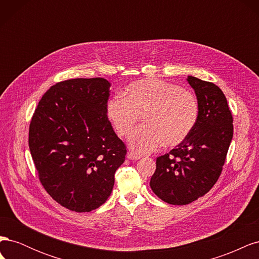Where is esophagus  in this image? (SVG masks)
<instances>
[{"instance_id": "34e87169", "label": "esophagus", "mask_w": 259, "mask_h": 259, "mask_svg": "<svg viewBox=\"0 0 259 259\" xmlns=\"http://www.w3.org/2000/svg\"><path fill=\"white\" fill-rule=\"evenodd\" d=\"M127 158H128L130 160H139L140 158H142V155L131 151V152H128V153H127Z\"/></svg>"}]
</instances>
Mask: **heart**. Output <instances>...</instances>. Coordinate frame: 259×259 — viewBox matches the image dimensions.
<instances>
[{
  "instance_id": "obj_1",
  "label": "heart",
  "mask_w": 259,
  "mask_h": 259,
  "mask_svg": "<svg viewBox=\"0 0 259 259\" xmlns=\"http://www.w3.org/2000/svg\"><path fill=\"white\" fill-rule=\"evenodd\" d=\"M107 116L116 134L128 136L144 116L145 124L132 133L130 146L139 153L155 151L162 144L178 146L189 137L199 117L197 97L189 91L159 79L131 84L125 96L108 100Z\"/></svg>"
}]
</instances>
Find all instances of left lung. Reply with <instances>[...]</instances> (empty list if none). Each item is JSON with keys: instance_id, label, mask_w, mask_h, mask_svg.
Wrapping results in <instances>:
<instances>
[{"instance_id": "1", "label": "left lung", "mask_w": 259, "mask_h": 259, "mask_svg": "<svg viewBox=\"0 0 259 259\" xmlns=\"http://www.w3.org/2000/svg\"><path fill=\"white\" fill-rule=\"evenodd\" d=\"M199 104V117L184 143L156 158L150 180L164 202L186 205L207 193L222 174L233 136V119L223 91L211 82L188 76Z\"/></svg>"}]
</instances>
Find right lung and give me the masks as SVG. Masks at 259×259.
<instances>
[{
    "label": "right lung",
    "instance_id": "right-lung-1",
    "mask_svg": "<svg viewBox=\"0 0 259 259\" xmlns=\"http://www.w3.org/2000/svg\"><path fill=\"white\" fill-rule=\"evenodd\" d=\"M111 83L70 79L46 92L29 126V149L38 179L61 206L84 213L111 194L126 146L107 116Z\"/></svg>",
    "mask_w": 259,
    "mask_h": 259
}]
</instances>
